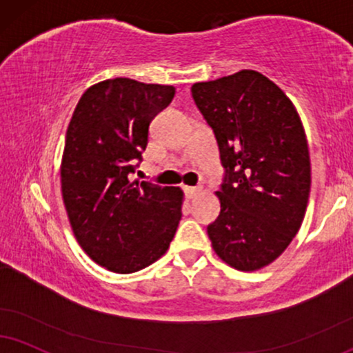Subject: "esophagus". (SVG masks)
Wrapping results in <instances>:
<instances>
[{
    "mask_svg": "<svg viewBox=\"0 0 353 353\" xmlns=\"http://www.w3.org/2000/svg\"><path fill=\"white\" fill-rule=\"evenodd\" d=\"M185 193L190 199H193L201 193V188H199V186H185Z\"/></svg>",
    "mask_w": 353,
    "mask_h": 353,
    "instance_id": "34e87169",
    "label": "esophagus"
}]
</instances>
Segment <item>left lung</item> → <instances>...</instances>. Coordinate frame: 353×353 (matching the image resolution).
Wrapping results in <instances>:
<instances>
[{"mask_svg": "<svg viewBox=\"0 0 353 353\" xmlns=\"http://www.w3.org/2000/svg\"><path fill=\"white\" fill-rule=\"evenodd\" d=\"M191 94L225 168L208 236L223 262L255 272L285 252L306 214L311 162L303 123L285 91L255 70L194 83Z\"/></svg>", "mask_w": 353, "mask_h": 353, "instance_id": "left-lung-1", "label": "left lung"}]
</instances>
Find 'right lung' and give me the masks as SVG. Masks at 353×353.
Segmentation results:
<instances>
[{
  "mask_svg": "<svg viewBox=\"0 0 353 353\" xmlns=\"http://www.w3.org/2000/svg\"><path fill=\"white\" fill-rule=\"evenodd\" d=\"M173 97L170 85L104 80L85 91L68 124L60 165L65 210L85 254L110 272L134 273L159 260L181 219V188L129 180L150 121Z\"/></svg>",
  "mask_w": 353,
  "mask_h": 353,
  "instance_id": "right-lung-1",
  "label": "right lung"
}]
</instances>
